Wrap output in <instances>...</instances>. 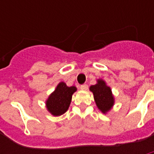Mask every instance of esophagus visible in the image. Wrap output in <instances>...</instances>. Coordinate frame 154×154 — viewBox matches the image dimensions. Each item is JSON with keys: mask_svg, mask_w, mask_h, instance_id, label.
<instances>
[{"mask_svg": "<svg viewBox=\"0 0 154 154\" xmlns=\"http://www.w3.org/2000/svg\"><path fill=\"white\" fill-rule=\"evenodd\" d=\"M80 88H81V89H82V90H87V89H88V85H87L86 84L82 85Z\"/></svg>", "mask_w": 154, "mask_h": 154, "instance_id": "1", "label": "esophagus"}]
</instances>
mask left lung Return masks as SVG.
Here are the masks:
<instances>
[{"mask_svg": "<svg viewBox=\"0 0 154 154\" xmlns=\"http://www.w3.org/2000/svg\"><path fill=\"white\" fill-rule=\"evenodd\" d=\"M89 89L94 94V100L99 109L104 113L109 111L114 102L109 87L105 85L104 81L98 80L97 84L90 86Z\"/></svg>", "mask_w": 154, "mask_h": 154, "instance_id": "1", "label": "left lung"}]
</instances>
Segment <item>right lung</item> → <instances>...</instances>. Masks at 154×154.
<instances>
[{
  "label": "right lung",
  "instance_id": "obj_1",
  "mask_svg": "<svg viewBox=\"0 0 154 154\" xmlns=\"http://www.w3.org/2000/svg\"><path fill=\"white\" fill-rule=\"evenodd\" d=\"M76 90V87H68L64 82L59 83L55 91L47 100L48 110L54 116H60L65 113L69 107L72 95Z\"/></svg>",
  "mask_w": 154,
  "mask_h": 154
}]
</instances>
